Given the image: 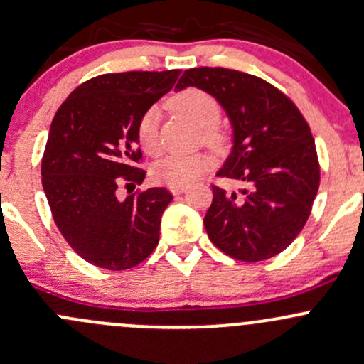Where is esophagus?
Segmentation results:
<instances>
[{
  "label": "esophagus",
  "instance_id": "1",
  "mask_svg": "<svg viewBox=\"0 0 364 364\" xmlns=\"http://www.w3.org/2000/svg\"><path fill=\"white\" fill-rule=\"evenodd\" d=\"M186 192V186H171V193L172 195H181Z\"/></svg>",
  "mask_w": 364,
  "mask_h": 364
}]
</instances>
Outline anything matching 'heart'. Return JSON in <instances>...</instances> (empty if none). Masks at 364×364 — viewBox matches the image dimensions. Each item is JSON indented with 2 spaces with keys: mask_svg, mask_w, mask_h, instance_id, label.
Returning a JSON list of instances; mask_svg holds the SVG:
<instances>
[{
  "mask_svg": "<svg viewBox=\"0 0 364 364\" xmlns=\"http://www.w3.org/2000/svg\"><path fill=\"white\" fill-rule=\"evenodd\" d=\"M169 108L174 112L185 114L195 124L200 125L205 141L213 146H221L225 141L223 132L216 127L221 117L220 102L214 95L202 89H185L172 95L169 99ZM137 143L144 151L155 155L160 150L159 136V109L150 108L143 113L137 122ZM211 159L205 153H171L164 156L153 166V178L167 186H188L195 179L200 178L208 171Z\"/></svg>",
  "mask_w": 364,
  "mask_h": 364,
  "instance_id": "1",
  "label": "heart"
}]
</instances>
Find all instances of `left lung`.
I'll list each match as a JSON object with an SVG mask.
<instances>
[{
  "label": "left lung",
  "mask_w": 364,
  "mask_h": 364,
  "mask_svg": "<svg viewBox=\"0 0 364 364\" xmlns=\"http://www.w3.org/2000/svg\"><path fill=\"white\" fill-rule=\"evenodd\" d=\"M190 85L214 95L232 122L233 148L218 176L246 183L242 195L213 185L205 232L240 262L272 258L305 227L319 190L311 127L284 92L250 73L193 68L176 89Z\"/></svg>",
  "instance_id": "1"
}]
</instances>
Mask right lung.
<instances>
[{
  "label": "right lung",
  "mask_w": 364,
  "mask_h": 364,
  "mask_svg": "<svg viewBox=\"0 0 364 364\" xmlns=\"http://www.w3.org/2000/svg\"><path fill=\"white\" fill-rule=\"evenodd\" d=\"M181 70L125 71L87 80L53 117L41 159V183L66 242L99 269L139 265L159 244L166 188L117 198L120 185H141L137 122L174 87Z\"/></svg>",
  "instance_id": "add662e5"
}]
</instances>
